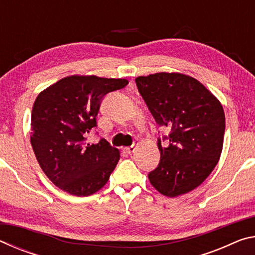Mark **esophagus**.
<instances>
[{
  "label": "esophagus",
  "instance_id": "34e87169",
  "mask_svg": "<svg viewBox=\"0 0 255 255\" xmlns=\"http://www.w3.org/2000/svg\"><path fill=\"white\" fill-rule=\"evenodd\" d=\"M137 145H138V143H133L131 146H129V147H126L125 148V152H126L127 154H132L133 152H135V149L137 148Z\"/></svg>",
  "mask_w": 255,
  "mask_h": 255
}]
</instances>
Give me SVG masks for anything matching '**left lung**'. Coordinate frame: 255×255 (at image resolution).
<instances>
[{
	"instance_id": "8db88e82",
	"label": "left lung",
	"mask_w": 255,
	"mask_h": 255,
	"mask_svg": "<svg viewBox=\"0 0 255 255\" xmlns=\"http://www.w3.org/2000/svg\"><path fill=\"white\" fill-rule=\"evenodd\" d=\"M158 126L171 128L169 146L157 139L161 159L148 173L159 193L178 197L204 182L217 165L225 133L223 106L199 81L181 73H155L135 80Z\"/></svg>"
}]
</instances>
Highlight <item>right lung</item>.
Returning <instances> with one entry per match:
<instances>
[{"instance_id": "right-lung-1", "label": "right lung", "mask_w": 255, "mask_h": 255, "mask_svg": "<svg viewBox=\"0 0 255 255\" xmlns=\"http://www.w3.org/2000/svg\"><path fill=\"white\" fill-rule=\"evenodd\" d=\"M128 84L125 79L72 75L39 93L31 112L30 141L41 170L56 187L88 197L110 178L120 158L106 139L86 143L97 127L102 99Z\"/></svg>"}]
</instances>
